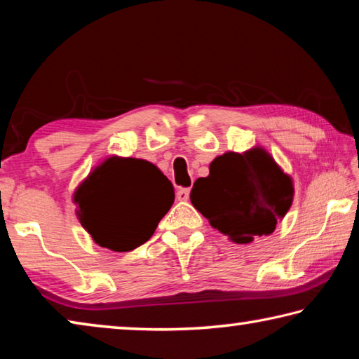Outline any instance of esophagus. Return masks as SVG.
Here are the masks:
<instances>
[{"label": "esophagus", "mask_w": 359, "mask_h": 359, "mask_svg": "<svg viewBox=\"0 0 359 359\" xmlns=\"http://www.w3.org/2000/svg\"><path fill=\"white\" fill-rule=\"evenodd\" d=\"M175 196H177L179 201H187V199L190 198V188H179Z\"/></svg>", "instance_id": "esophagus-1"}]
</instances>
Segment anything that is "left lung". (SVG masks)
Masks as SVG:
<instances>
[{
    "instance_id": "1",
    "label": "left lung",
    "mask_w": 359,
    "mask_h": 359,
    "mask_svg": "<svg viewBox=\"0 0 359 359\" xmlns=\"http://www.w3.org/2000/svg\"><path fill=\"white\" fill-rule=\"evenodd\" d=\"M293 196L291 175L261 145L217 156L208 177L196 179L190 193L194 209L236 244L274 233Z\"/></svg>"
}]
</instances>
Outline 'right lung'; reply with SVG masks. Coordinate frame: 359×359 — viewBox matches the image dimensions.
Wrapping results in <instances>:
<instances>
[{
    "label": "right lung",
    "instance_id": "1",
    "mask_svg": "<svg viewBox=\"0 0 359 359\" xmlns=\"http://www.w3.org/2000/svg\"><path fill=\"white\" fill-rule=\"evenodd\" d=\"M76 215L100 247L131 252L147 242L174 203V188L154 163L109 155L72 194Z\"/></svg>",
    "mask_w": 359,
    "mask_h": 359
}]
</instances>
